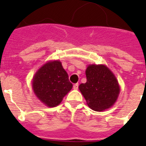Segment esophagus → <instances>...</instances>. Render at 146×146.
<instances>
[{
    "label": "esophagus",
    "instance_id": "obj_1",
    "mask_svg": "<svg viewBox=\"0 0 146 146\" xmlns=\"http://www.w3.org/2000/svg\"><path fill=\"white\" fill-rule=\"evenodd\" d=\"M78 86H79V84H78V83H75V84L74 85V86H73V88H74V90H77V89H78Z\"/></svg>",
    "mask_w": 146,
    "mask_h": 146
}]
</instances>
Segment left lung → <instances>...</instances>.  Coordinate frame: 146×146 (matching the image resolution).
<instances>
[{
	"instance_id": "8db88e82",
	"label": "left lung",
	"mask_w": 146,
	"mask_h": 146,
	"mask_svg": "<svg viewBox=\"0 0 146 146\" xmlns=\"http://www.w3.org/2000/svg\"><path fill=\"white\" fill-rule=\"evenodd\" d=\"M86 83L79 86L81 94L91 109L104 111L116 102L120 86L116 77L105 65H88L86 70Z\"/></svg>"
}]
</instances>
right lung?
<instances>
[{"mask_svg":"<svg viewBox=\"0 0 146 146\" xmlns=\"http://www.w3.org/2000/svg\"><path fill=\"white\" fill-rule=\"evenodd\" d=\"M35 95L49 108L60 104L72 88L69 76L59 60L44 64L35 74L32 82Z\"/></svg>","mask_w":146,"mask_h":146,"instance_id":"1","label":"right lung"}]
</instances>
